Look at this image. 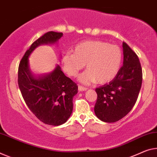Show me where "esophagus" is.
I'll list each match as a JSON object with an SVG mask.
<instances>
[{
	"instance_id": "obj_1",
	"label": "esophagus",
	"mask_w": 157,
	"mask_h": 157,
	"mask_svg": "<svg viewBox=\"0 0 157 157\" xmlns=\"http://www.w3.org/2000/svg\"><path fill=\"white\" fill-rule=\"evenodd\" d=\"M78 90L81 91V92H82V91H86L87 90V88L82 86H78Z\"/></svg>"
}]
</instances>
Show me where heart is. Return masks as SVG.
<instances>
[{
	"label": "heart",
	"instance_id": "heart-1",
	"mask_svg": "<svg viewBox=\"0 0 157 157\" xmlns=\"http://www.w3.org/2000/svg\"><path fill=\"white\" fill-rule=\"evenodd\" d=\"M122 59V51L118 45L103 40H88L78 43L74 53L65 54L62 64L69 76L75 77L86 64L87 69L79 76V81L84 84H104L117 75Z\"/></svg>",
	"mask_w": 157,
	"mask_h": 157
}]
</instances>
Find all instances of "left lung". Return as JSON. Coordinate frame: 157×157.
Returning a JSON list of instances; mask_svg holds the SVG:
<instances>
[{
  "instance_id": "obj_1",
  "label": "left lung",
  "mask_w": 157,
  "mask_h": 157,
  "mask_svg": "<svg viewBox=\"0 0 157 157\" xmlns=\"http://www.w3.org/2000/svg\"><path fill=\"white\" fill-rule=\"evenodd\" d=\"M124 65L109 83L95 89L98 95L95 114L104 122L114 123L131 112L138 98L143 71L138 57L123 43Z\"/></svg>"
}]
</instances>
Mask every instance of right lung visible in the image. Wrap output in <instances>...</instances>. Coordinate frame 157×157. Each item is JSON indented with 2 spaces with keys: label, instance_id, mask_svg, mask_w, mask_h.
Listing matches in <instances>:
<instances>
[{
  "label": "right lung",
  "instance_id": "1",
  "mask_svg": "<svg viewBox=\"0 0 157 157\" xmlns=\"http://www.w3.org/2000/svg\"><path fill=\"white\" fill-rule=\"evenodd\" d=\"M62 36V33L48 31L38 38L26 50L18 69L19 88L26 105L40 121L51 126L63 124L71 117L78 86L64 75L58 64L50 73L35 75L29 57L40 45L57 44Z\"/></svg>",
  "mask_w": 157,
  "mask_h": 157
}]
</instances>
